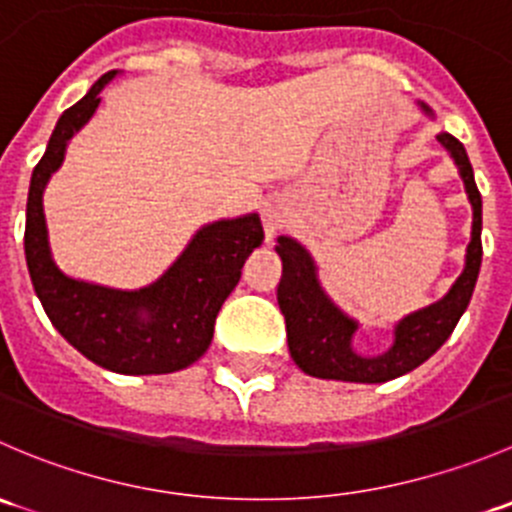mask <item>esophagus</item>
<instances>
[{"label":"esophagus","mask_w":512,"mask_h":512,"mask_svg":"<svg viewBox=\"0 0 512 512\" xmlns=\"http://www.w3.org/2000/svg\"><path fill=\"white\" fill-rule=\"evenodd\" d=\"M282 223H285V210H282L280 205L277 203L262 205V225H265L267 240H272V237H275V232L280 230Z\"/></svg>","instance_id":"34e87169"}]
</instances>
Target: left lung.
I'll return each mask as SVG.
<instances>
[{
	"label": "left lung",
	"instance_id": "8db88e82",
	"mask_svg": "<svg viewBox=\"0 0 512 512\" xmlns=\"http://www.w3.org/2000/svg\"><path fill=\"white\" fill-rule=\"evenodd\" d=\"M438 141L451 151L453 160H456L473 205V237L471 245H468L466 270L441 302L423 309V312L411 314L396 327V342L386 354L364 359V356L352 352V334L356 332V324L324 297L317 275H314L312 257L289 237L277 240L275 250L282 257V280L277 285V302L285 314L289 354L297 361L299 369L307 371V374L319 376V379L361 381V384L391 381L406 371L416 369L428 356L436 354L443 347V342L451 337L461 314L466 312L478 280L480 257H483L480 193L463 143L453 138L451 133H441Z\"/></svg>",
	"mask_w": 512,
	"mask_h": 512
}]
</instances>
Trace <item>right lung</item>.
<instances>
[{
  "instance_id": "obj_1",
  "label": "right lung",
  "mask_w": 512,
  "mask_h": 512,
  "mask_svg": "<svg viewBox=\"0 0 512 512\" xmlns=\"http://www.w3.org/2000/svg\"><path fill=\"white\" fill-rule=\"evenodd\" d=\"M113 76L116 71L103 74L89 94L61 113L32 173L24 252L44 312L71 347L116 374H168L198 361L210 347L215 317L265 232L257 215L203 227L178 262L138 292L76 282L56 270L46 242L41 193L64 160L69 138L94 116L101 89Z\"/></svg>"
}]
</instances>
